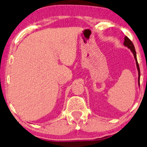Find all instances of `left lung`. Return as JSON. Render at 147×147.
Segmentation results:
<instances>
[{
  "label": "left lung",
  "instance_id": "obj_1",
  "mask_svg": "<svg viewBox=\"0 0 147 147\" xmlns=\"http://www.w3.org/2000/svg\"><path fill=\"white\" fill-rule=\"evenodd\" d=\"M124 46L127 47L128 48L131 50V51L132 52L133 56H134L135 59H136V66H137L138 71V84H139V85H140V67H139V65H138V63L137 57H136V50H135V47H134V45H133V44L132 41H131V40H130L127 36L124 37Z\"/></svg>",
  "mask_w": 147,
  "mask_h": 147
}]
</instances>
